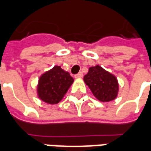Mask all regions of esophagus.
<instances>
[{"label":"esophagus","instance_id":"obj_1","mask_svg":"<svg viewBox=\"0 0 151 151\" xmlns=\"http://www.w3.org/2000/svg\"><path fill=\"white\" fill-rule=\"evenodd\" d=\"M82 76H83V73H82V72H79L78 73H77V74H75V78H82Z\"/></svg>","mask_w":151,"mask_h":151}]
</instances>
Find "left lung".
Segmentation results:
<instances>
[{"label": "left lung", "instance_id": "obj_1", "mask_svg": "<svg viewBox=\"0 0 151 151\" xmlns=\"http://www.w3.org/2000/svg\"><path fill=\"white\" fill-rule=\"evenodd\" d=\"M83 79L95 98L99 101H111L117 96V79L99 65L91 67Z\"/></svg>", "mask_w": 151, "mask_h": 151}]
</instances>
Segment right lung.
<instances>
[{"instance_id":"obj_1","label":"right lung","mask_w":151,"mask_h":151,"mask_svg":"<svg viewBox=\"0 0 151 151\" xmlns=\"http://www.w3.org/2000/svg\"><path fill=\"white\" fill-rule=\"evenodd\" d=\"M73 82V78L60 66H54L40 77L38 95L41 100L49 104H58Z\"/></svg>"}]
</instances>
